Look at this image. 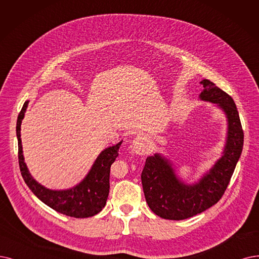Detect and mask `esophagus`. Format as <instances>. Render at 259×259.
Returning <instances> with one entry per match:
<instances>
[{
  "instance_id": "esophagus-1",
  "label": "esophagus",
  "mask_w": 259,
  "mask_h": 259,
  "mask_svg": "<svg viewBox=\"0 0 259 259\" xmlns=\"http://www.w3.org/2000/svg\"><path fill=\"white\" fill-rule=\"evenodd\" d=\"M133 151L138 155H144L147 153V147L141 137H137L133 141Z\"/></svg>"
}]
</instances>
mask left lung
Instances as JSON below:
<instances>
[{"instance_id":"obj_1","label":"left lung","mask_w":259,"mask_h":259,"mask_svg":"<svg viewBox=\"0 0 259 259\" xmlns=\"http://www.w3.org/2000/svg\"><path fill=\"white\" fill-rule=\"evenodd\" d=\"M203 90L199 99L214 104L227 121L225 144L221 157L198 182H184L173 161L160 153L148 156L141 173L144 196L151 210L167 220H184L208 209L218 202L240 158L243 131L234 100L208 79L200 81Z\"/></svg>"}]
</instances>
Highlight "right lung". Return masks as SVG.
<instances>
[{"mask_svg": "<svg viewBox=\"0 0 259 259\" xmlns=\"http://www.w3.org/2000/svg\"><path fill=\"white\" fill-rule=\"evenodd\" d=\"M29 101H25L17 120V138H18V157L20 171L28 188L52 209L63 214L74 217V218H88L99 213L106 204L109 193V173L110 165L118 157V151L122 140L115 146L103 150L89 172L77 185L69 189H49L38 183L29 173L24 161L22 141H21V124L27 109Z\"/></svg>", "mask_w": 259, "mask_h": 259, "instance_id": "add662e5", "label": "right lung"}]
</instances>
